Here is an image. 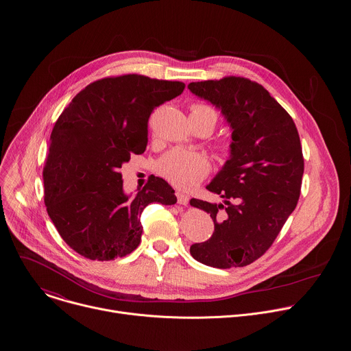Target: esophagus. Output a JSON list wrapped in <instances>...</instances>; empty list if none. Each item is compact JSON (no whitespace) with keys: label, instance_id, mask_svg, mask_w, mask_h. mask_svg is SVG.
<instances>
[{"label":"esophagus","instance_id":"34e87169","mask_svg":"<svg viewBox=\"0 0 351 351\" xmlns=\"http://www.w3.org/2000/svg\"><path fill=\"white\" fill-rule=\"evenodd\" d=\"M176 196H177L178 204H181V205H188V202H189V196H188V195H184V193L177 192Z\"/></svg>","mask_w":351,"mask_h":351}]
</instances>
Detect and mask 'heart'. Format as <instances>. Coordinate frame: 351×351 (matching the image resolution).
<instances>
[{"mask_svg": "<svg viewBox=\"0 0 351 351\" xmlns=\"http://www.w3.org/2000/svg\"><path fill=\"white\" fill-rule=\"evenodd\" d=\"M195 116H204L209 119L210 128L216 127L217 113L208 105L196 104L192 106ZM223 150L231 149V143H221ZM210 165L205 155L192 151L173 150L163 155L156 163V171L166 178L170 184L181 189H191L202 181L209 173Z\"/></svg>", "mask_w": 351, "mask_h": 351, "instance_id": "1", "label": "heart"}]
</instances>
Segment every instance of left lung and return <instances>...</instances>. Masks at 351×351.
Returning <instances> with one entry per match:
<instances>
[{
    "label": "left lung",
    "instance_id": "8db88e82",
    "mask_svg": "<svg viewBox=\"0 0 351 351\" xmlns=\"http://www.w3.org/2000/svg\"><path fill=\"white\" fill-rule=\"evenodd\" d=\"M189 90L219 109L232 128L231 155L206 189L224 203L192 199L210 215L212 237L191 246L204 265L243 267L276 241L300 197L304 158L293 119L259 84L243 77L191 82Z\"/></svg>",
    "mask_w": 351,
    "mask_h": 351
}]
</instances>
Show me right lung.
I'll return each instance as SVG.
<instances>
[{
    "label": "right lung",
    "mask_w": 351,
    "mask_h": 351,
    "mask_svg": "<svg viewBox=\"0 0 351 351\" xmlns=\"http://www.w3.org/2000/svg\"><path fill=\"white\" fill-rule=\"evenodd\" d=\"M184 82L139 74L106 77L82 89L58 117L43 169L45 204L62 239L92 261L135 250L151 202L173 205V188L149 177L136 196L123 192L121 165L147 146L152 110L180 96Z\"/></svg>",
    "instance_id": "1"
}]
</instances>
